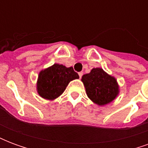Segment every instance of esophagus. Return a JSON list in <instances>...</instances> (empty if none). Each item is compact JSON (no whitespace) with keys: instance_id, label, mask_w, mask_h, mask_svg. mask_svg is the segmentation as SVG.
I'll return each instance as SVG.
<instances>
[{"instance_id":"obj_1","label":"esophagus","mask_w":148,"mask_h":148,"mask_svg":"<svg viewBox=\"0 0 148 148\" xmlns=\"http://www.w3.org/2000/svg\"><path fill=\"white\" fill-rule=\"evenodd\" d=\"M78 75H79V77H82V75H83V72H79V73H78Z\"/></svg>"}]
</instances>
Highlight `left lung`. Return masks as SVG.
<instances>
[{"instance_id": "left-lung-1", "label": "left lung", "mask_w": 148, "mask_h": 148, "mask_svg": "<svg viewBox=\"0 0 148 148\" xmlns=\"http://www.w3.org/2000/svg\"><path fill=\"white\" fill-rule=\"evenodd\" d=\"M86 94L93 102L105 106L112 102L119 94V86L116 78L101 68H93L90 73L82 77Z\"/></svg>"}]
</instances>
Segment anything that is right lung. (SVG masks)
Instances as JSON below:
<instances>
[{
    "label": "right lung",
    "mask_w": 148,
    "mask_h": 148,
    "mask_svg": "<svg viewBox=\"0 0 148 148\" xmlns=\"http://www.w3.org/2000/svg\"><path fill=\"white\" fill-rule=\"evenodd\" d=\"M79 78L72 66L66 67L57 63L39 72L37 92L42 98L55 100L64 92L70 82Z\"/></svg>",
    "instance_id": "add662e5"
}]
</instances>
